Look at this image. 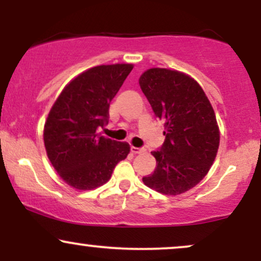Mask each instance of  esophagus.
Masks as SVG:
<instances>
[{"instance_id":"1","label":"esophagus","mask_w":261,"mask_h":261,"mask_svg":"<svg viewBox=\"0 0 261 261\" xmlns=\"http://www.w3.org/2000/svg\"><path fill=\"white\" fill-rule=\"evenodd\" d=\"M143 151V148H140V147H134V146H131V152H133V153H135V154H137V153H141V152Z\"/></svg>"}]
</instances>
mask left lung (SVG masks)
Wrapping results in <instances>:
<instances>
[{
	"instance_id": "8db88e82",
	"label": "left lung",
	"mask_w": 261,
	"mask_h": 261,
	"mask_svg": "<svg viewBox=\"0 0 261 261\" xmlns=\"http://www.w3.org/2000/svg\"><path fill=\"white\" fill-rule=\"evenodd\" d=\"M139 83L166 136L152 152L154 172L142 180L164 195L185 193L202 180L216 158L220 131L214 109L199 83L178 71L149 68Z\"/></svg>"
}]
</instances>
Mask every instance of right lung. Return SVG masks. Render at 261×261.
Here are the masks:
<instances>
[{
  "instance_id": "add662e5",
  "label": "right lung",
  "mask_w": 261,
  "mask_h": 261,
  "mask_svg": "<svg viewBox=\"0 0 261 261\" xmlns=\"http://www.w3.org/2000/svg\"><path fill=\"white\" fill-rule=\"evenodd\" d=\"M133 65H101L71 81L56 99L44 127V143L53 167L68 185L91 190L106 184L130 152L126 142L100 136L109 120L113 98Z\"/></svg>"
}]
</instances>
